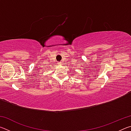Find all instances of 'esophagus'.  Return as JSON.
<instances>
[{
  "instance_id": "1",
  "label": "esophagus",
  "mask_w": 131,
  "mask_h": 131,
  "mask_svg": "<svg viewBox=\"0 0 131 131\" xmlns=\"http://www.w3.org/2000/svg\"><path fill=\"white\" fill-rule=\"evenodd\" d=\"M58 63L59 64V65H61V64H62V62H58Z\"/></svg>"
}]
</instances>
